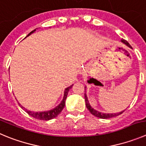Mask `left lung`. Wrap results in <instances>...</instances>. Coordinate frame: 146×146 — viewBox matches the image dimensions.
<instances>
[{
  "label": "left lung",
  "instance_id": "1",
  "mask_svg": "<svg viewBox=\"0 0 146 146\" xmlns=\"http://www.w3.org/2000/svg\"><path fill=\"white\" fill-rule=\"evenodd\" d=\"M121 42H122V43H124V44H125L126 46H127V47L132 49V47L130 45V44H129L128 42H127L126 40H125V39H121ZM85 90H86V86H85ZM85 92H86V91H85ZM84 96H85L86 106L87 109L89 110L90 112L92 113L93 115H94L95 117H97L101 118V119H109V118H111V117H117V116H118V115H119V114H122V113H123L124 111H125V110H123V111H120V112L111 113H111L100 112V111H97V110H94V109L93 107H92V106L90 105L89 102H88V97H87L86 94L85 93Z\"/></svg>",
  "mask_w": 146,
  "mask_h": 146
}]
</instances>
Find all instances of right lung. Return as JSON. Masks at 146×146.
Returning a JSON list of instances; mask_svg holds the SVG:
<instances>
[{"label": "right lung", "mask_w": 146, "mask_h": 146, "mask_svg": "<svg viewBox=\"0 0 146 146\" xmlns=\"http://www.w3.org/2000/svg\"><path fill=\"white\" fill-rule=\"evenodd\" d=\"M35 31H36V29L32 31V32H30V33L26 36V37H27V36H29V35H32V34H33ZM73 86V84L70 86L65 88V91H64V96H63V98H62V100L61 101L60 103L56 107H54V108L52 109V110H48V111H39H39H30V110H27L26 108H24V107L20 104L19 102V104L21 109H23L26 112L28 113L30 116L33 117L34 118H36V119H41V120H50V119H54V118L56 117L58 114L62 111V110H63L65 104V100H66L67 96H68V93L69 90L72 88Z\"/></svg>", "instance_id": "right-lung-1"}]
</instances>
